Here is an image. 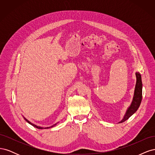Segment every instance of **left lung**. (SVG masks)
Instances as JSON below:
<instances>
[{
  "mask_svg": "<svg viewBox=\"0 0 155 155\" xmlns=\"http://www.w3.org/2000/svg\"><path fill=\"white\" fill-rule=\"evenodd\" d=\"M136 76H137V83H136V87L134 89V94L133 100L130 106L129 107L126 112L123 120L120 123L124 122L125 121L128 120L130 117L132 116L134 112L138 110L140 104H141L142 99V82L141 75L139 72L136 73Z\"/></svg>",
  "mask_w": 155,
  "mask_h": 155,
  "instance_id": "1",
  "label": "left lung"
}]
</instances>
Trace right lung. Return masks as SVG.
Listing matches in <instances>:
<instances>
[{
  "instance_id": "obj_1",
  "label": "right lung",
  "mask_w": 155,
  "mask_h": 155,
  "mask_svg": "<svg viewBox=\"0 0 155 155\" xmlns=\"http://www.w3.org/2000/svg\"><path fill=\"white\" fill-rule=\"evenodd\" d=\"M25 120L27 121V122L28 123H29L30 124H31V125H33V126H34V127H36V128H37V129H46V128H44V127H39V126H37V125H34V124H31V122H30V121H29L28 120H27L25 118ZM56 124H55V125H54L53 126H51V127H54V125H55ZM47 128H49V127H47Z\"/></svg>"
}]
</instances>
